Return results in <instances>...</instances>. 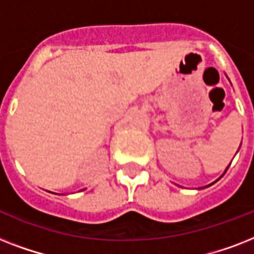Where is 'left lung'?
I'll use <instances>...</instances> for the list:
<instances>
[{
    "label": "left lung",
    "mask_w": 254,
    "mask_h": 254,
    "mask_svg": "<svg viewBox=\"0 0 254 254\" xmlns=\"http://www.w3.org/2000/svg\"><path fill=\"white\" fill-rule=\"evenodd\" d=\"M220 178H221V177H220ZM211 185H212V183H211Z\"/></svg>",
    "instance_id": "1"
}]
</instances>
